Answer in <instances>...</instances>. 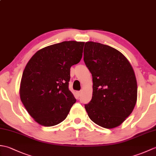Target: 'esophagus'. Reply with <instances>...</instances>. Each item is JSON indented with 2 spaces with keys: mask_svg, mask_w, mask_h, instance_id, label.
<instances>
[{
  "mask_svg": "<svg viewBox=\"0 0 156 156\" xmlns=\"http://www.w3.org/2000/svg\"><path fill=\"white\" fill-rule=\"evenodd\" d=\"M77 94H78V97H80V94H81V91H78V92H77Z\"/></svg>",
  "mask_w": 156,
  "mask_h": 156,
  "instance_id": "obj_1",
  "label": "esophagus"
}]
</instances>
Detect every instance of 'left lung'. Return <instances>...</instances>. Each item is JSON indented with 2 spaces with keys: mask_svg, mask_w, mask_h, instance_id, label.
<instances>
[{
  "mask_svg": "<svg viewBox=\"0 0 156 156\" xmlns=\"http://www.w3.org/2000/svg\"><path fill=\"white\" fill-rule=\"evenodd\" d=\"M84 61L93 82L92 99L84 107L89 118L102 127H118L130 115L137 102L133 68L120 51L93 41L86 42Z\"/></svg>",
  "mask_w": 156,
  "mask_h": 156,
  "instance_id": "8db88e82",
  "label": "left lung"
}]
</instances>
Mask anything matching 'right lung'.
<instances>
[{
  "instance_id": "right-lung-1",
  "label": "right lung",
  "mask_w": 156,
  "mask_h": 156,
  "mask_svg": "<svg viewBox=\"0 0 156 156\" xmlns=\"http://www.w3.org/2000/svg\"><path fill=\"white\" fill-rule=\"evenodd\" d=\"M84 42L63 41L39 49L23 72L20 98L31 117L51 127L67 117L76 100L68 88L71 66L80 62Z\"/></svg>"
}]
</instances>
